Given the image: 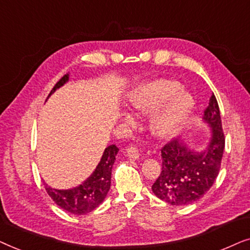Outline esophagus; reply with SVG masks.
Returning <instances> with one entry per match:
<instances>
[{
    "mask_svg": "<svg viewBox=\"0 0 250 250\" xmlns=\"http://www.w3.org/2000/svg\"><path fill=\"white\" fill-rule=\"evenodd\" d=\"M125 152H127V155L129 156V158L131 159H138L139 156H141V153H139L138 148L136 147V145H130L128 146V148L125 149Z\"/></svg>",
    "mask_w": 250,
    "mask_h": 250,
    "instance_id": "34e87169",
    "label": "esophagus"
}]
</instances>
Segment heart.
<instances>
[{"label": "heart", "mask_w": 250, "mask_h": 250, "mask_svg": "<svg viewBox=\"0 0 250 250\" xmlns=\"http://www.w3.org/2000/svg\"><path fill=\"white\" fill-rule=\"evenodd\" d=\"M168 104L153 122V131L159 137H171L181 129L193 107L192 96L181 90V84L171 80H158L142 85L131 96V105L143 113H149Z\"/></svg>", "instance_id": "heart-1"}]
</instances>
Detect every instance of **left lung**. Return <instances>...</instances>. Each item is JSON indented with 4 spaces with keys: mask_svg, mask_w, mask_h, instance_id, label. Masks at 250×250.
I'll return each mask as SVG.
<instances>
[{
    "mask_svg": "<svg viewBox=\"0 0 250 250\" xmlns=\"http://www.w3.org/2000/svg\"><path fill=\"white\" fill-rule=\"evenodd\" d=\"M204 114L211 127V138L206 149L194 152L177 139H171L161 148L162 170L152 191L167 204L186 206L199 200L214 184L221 169L225 136L214 94Z\"/></svg>",
    "mask_w": 250,
    "mask_h": 250,
    "instance_id": "left-lung-1",
    "label": "left lung"
}]
</instances>
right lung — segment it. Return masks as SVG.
Listing matches in <instances>:
<instances>
[{
    "instance_id": "right-lung-1",
    "label": "right lung",
    "mask_w": 250,
    "mask_h": 250,
    "mask_svg": "<svg viewBox=\"0 0 250 250\" xmlns=\"http://www.w3.org/2000/svg\"><path fill=\"white\" fill-rule=\"evenodd\" d=\"M67 80L68 74L62 76V79L50 91L49 96L55 92L56 89L61 88L64 83L67 82ZM118 151L119 148L114 144L107 146L103 153L101 162L96 167L92 175L78 188L56 189L44 185L46 193L55 201V204L71 214L84 215L92 211L102 204L111 188L112 167Z\"/></svg>"
}]
</instances>
